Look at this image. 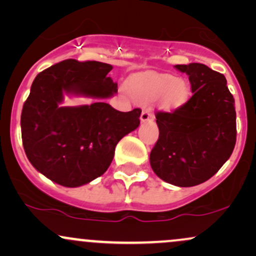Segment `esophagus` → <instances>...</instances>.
<instances>
[{"instance_id":"esophagus-1","label":"esophagus","mask_w":256,"mask_h":256,"mask_svg":"<svg viewBox=\"0 0 256 256\" xmlns=\"http://www.w3.org/2000/svg\"><path fill=\"white\" fill-rule=\"evenodd\" d=\"M152 118H154V116H152V110H142V114H140V122H149V120H152Z\"/></svg>"}]
</instances>
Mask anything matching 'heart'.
Here are the masks:
<instances>
[{
	"label": "heart",
	"mask_w": 256,
	"mask_h": 256,
	"mask_svg": "<svg viewBox=\"0 0 256 256\" xmlns=\"http://www.w3.org/2000/svg\"><path fill=\"white\" fill-rule=\"evenodd\" d=\"M128 92L140 104H150L156 100L162 110H177L189 98V85L186 80L170 74L144 76L130 83Z\"/></svg>",
	"instance_id": "obj_1"
}]
</instances>
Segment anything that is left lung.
<instances>
[{"label": "left lung", "instance_id": "obj_1", "mask_svg": "<svg viewBox=\"0 0 256 256\" xmlns=\"http://www.w3.org/2000/svg\"><path fill=\"white\" fill-rule=\"evenodd\" d=\"M186 73L192 96L172 113L158 112V140L150 166L176 186H194L219 171L236 144V110L224 74L204 64H176Z\"/></svg>", "mask_w": 256, "mask_h": 256}]
</instances>
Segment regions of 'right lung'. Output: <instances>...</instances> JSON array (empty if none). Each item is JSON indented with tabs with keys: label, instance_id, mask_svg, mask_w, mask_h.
Listing matches in <instances>:
<instances>
[{
	"label": "right lung",
	"instance_id": "right-lung-1",
	"mask_svg": "<svg viewBox=\"0 0 256 256\" xmlns=\"http://www.w3.org/2000/svg\"><path fill=\"white\" fill-rule=\"evenodd\" d=\"M113 67L68 58L38 73L22 112V138L31 165L54 183L77 188L102 176L122 137L140 126V108L119 112L104 100L118 92ZM94 104L61 108L63 95Z\"/></svg>",
	"mask_w": 256,
	"mask_h": 256
}]
</instances>
